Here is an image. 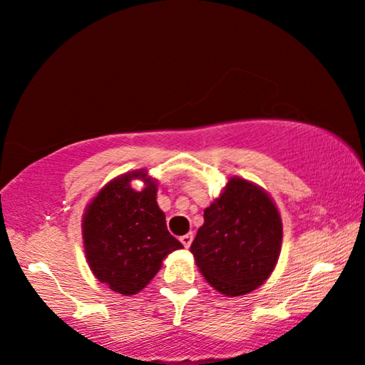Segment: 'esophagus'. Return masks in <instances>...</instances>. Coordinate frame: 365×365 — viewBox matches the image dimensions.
I'll use <instances>...</instances> for the list:
<instances>
[{"instance_id":"obj_1","label":"esophagus","mask_w":365,"mask_h":365,"mask_svg":"<svg viewBox=\"0 0 365 365\" xmlns=\"http://www.w3.org/2000/svg\"><path fill=\"white\" fill-rule=\"evenodd\" d=\"M192 240H193V235H192V233H185V235L180 237V242H182V244H183V247H185V249H188V247H190Z\"/></svg>"}]
</instances>
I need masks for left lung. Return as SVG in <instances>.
Segmentation results:
<instances>
[{
    "mask_svg": "<svg viewBox=\"0 0 365 365\" xmlns=\"http://www.w3.org/2000/svg\"><path fill=\"white\" fill-rule=\"evenodd\" d=\"M282 220L269 193L232 177L203 212L190 252L208 284L228 297L260 287L280 255Z\"/></svg>",
    "mask_w": 365,
    "mask_h": 365,
    "instance_id": "left-lung-1",
    "label": "left lung"
}]
</instances>
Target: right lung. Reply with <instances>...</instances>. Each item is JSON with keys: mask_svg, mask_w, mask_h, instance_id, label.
Wrapping results in <instances>:
<instances>
[{"mask_svg": "<svg viewBox=\"0 0 365 365\" xmlns=\"http://www.w3.org/2000/svg\"><path fill=\"white\" fill-rule=\"evenodd\" d=\"M142 178L143 191L129 182ZM83 245L91 272L106 287L135 295L157 275L170 252L183 245L170 235L157 203V182L145 170L125 173L101 188L86 207Z\"/></svg>", "mask_w": 365, "mask_h": 365, "instance_id": "add662e5", "label": "right lung"}]
</instances>
